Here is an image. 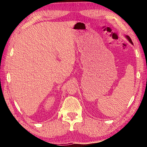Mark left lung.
Here are the masks:
<instances>
[{
  "label": "left lung",
  "mask_w": 147,
  "mask_h": 147,
  "mask_svg": "<svg viewBox=\"0 0 147 147\" xmlns=\"http://www.w3.org/2000/svg\"><path fill=\"white\" fill-rule=\"evenodd\" d=\"M126 38H127V39H128V40L129 41H130V43H131V44H133V43H132V41H131V39H130V37H129L128 36H126Z\"/></svg>",
  "instance_id": "left-lung-1"
}]
</instances>
